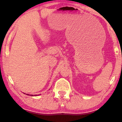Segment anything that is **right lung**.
<instances>
[{"label": "right lung", "instance_id": "1", "mask_svg": "<svg viewBox=\"0 0 122 122\" xmlns=\"http://www.w3.org/2000/svg\"><path fill=\"white\" fill-rule=\"evenodd\" d=\"M27 95H30V96H38V95H41V94H38V95H31V94H27Z\"/></svg>", "mask_w": 122, "mask_h": 122}]
</instances>
